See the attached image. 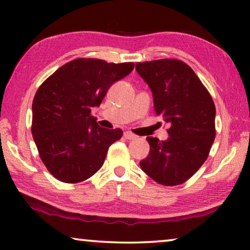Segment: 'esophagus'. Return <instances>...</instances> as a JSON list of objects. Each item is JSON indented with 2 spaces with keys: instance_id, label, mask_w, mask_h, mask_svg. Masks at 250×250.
Instances as JSON below:
<instances>
[{
  "instance_id": "obj_1",
  "label": "esophagus",
  "mask_w": 250,
  "mask_h": 250,
  "mask_svg": "<svg viewBox=\"0 0 250 250\" xmlns=\"http://www.w3.org/2000/svg\"><path fill=\"white\" fill-rule=\"evenodd\" d=\"M124 136H125V139H127V140H134V139L138 138V136L134 135V134H133V133L128 132V131L124 133Z\"/></svg>"
}]
</instances>
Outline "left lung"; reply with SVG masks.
<instances>
[{
  "label": "left lung",
  "mask_w": 250,
  "mask_h": 250,
  "mask_svg": "<svg viewBox=\"0 0 250 250\" xmlns=\"http://www.w3.org/2000/svg\"><path fill=\"white\" fill-rule=\"evenodd\" d=\"M135 69L152 92L157 116L169 125L165 141L146 138L150 152L140 167L157 183L177 186L200 168L213 146L216 114L213 99L181 60L138 62Z\"/></svg>",
  "instance_id": "8db88e82"
}]
</instances>
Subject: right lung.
Segmentation results:
<instances>
[{
	"label": "right lung",
	"mask_w": 250,
	"mask_h": 250,
	"mask_svg": "<svg viewBox=\"0 0 250 250\" xmlns=\"http://www.w3.org/2000/svg\"><path fill=\"white\" fill-rule=\"evenodd\" d=\"M133 68V62L81 58L63 64L39 87L32 105V134L41 159L56 179L78 183L104 165L109 146L123 131L99 126L91 109L99 107L109 87Z\"/></svg>",
	"instance_id": "obj_1"
}]
</instances>
